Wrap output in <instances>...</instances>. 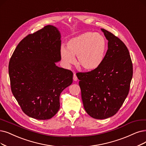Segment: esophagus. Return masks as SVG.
<instances>
[{"mask_svg": "<svg viewBox=\"0 0 146 146\" xmlns=\"http://www.w3.org/2000/svg\"><path fill=\"white\" fill-rule=\"evenodd\" d=\"M73 80H74V81H76L78 80V78H77V75H76V74H74V76H73Z\"/></svg>", "mask_w": 146, "mask_h": 146, "instance_id": "esophagus-1", "label": "esophagus"}]
</instances>
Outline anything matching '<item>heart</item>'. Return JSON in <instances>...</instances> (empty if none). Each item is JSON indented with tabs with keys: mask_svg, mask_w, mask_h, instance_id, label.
<instances>
[{
	"mask_svg": "<svg viewBox=\"0 0 146 146\" xmlns=\"http://www.w3.org/2000/svg\"><path fill=\"white\" fill-rule=\"evenodd\" d=\"M107 47V40L102 35L86 32L69 39L67 47L62 46L60 55L66 66L75 63V56H77L78 64L81 68L92 71L102 64Z\"/></svg>",
	"mask_w": 146,
	"mask_h": 146,
	"instance_id": "heart-1",
	"label": "heart"
}]
</instances>
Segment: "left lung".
<instances>
[{
    "mask_svg": "<svg viewBox=\"0 0 146 146\" xmlns=\"http://www.w3.org/2000/svg\"><path fill=\"white\" fill-rule=\"evenodd\" d=\"M108 40V50L98 68L77 76L84 108L96 119L116 114L129 93L132 78V63L125 44L106 29H101Z\"/></svg>",
    "mask_w": 146,
    "mask_h": 146,
    "instance_id": "left-lung-1",
    "label": "left lung"
}]
</instances>
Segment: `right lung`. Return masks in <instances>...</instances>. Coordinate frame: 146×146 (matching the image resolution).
I'll return each instance as SVG.
<instances>
[{
    "label": "right lung",
    "instance_id": "obj_1",
    "mask_svg": "<svg viewBox=\"0 0 146 146\" xmlns=\"http://www.w3.org/2000/svg\"><path fill=\"white\" fill-rule=\"evenodd\" d=\"M61 35L52 25L30 34L17 46L9 63L13 94L23 111L50 119L60 108V95L72 83L73 73L59 68Z\"/></svg>",
    "mask_w": 146,
    "mask_h": 146
}]
</instances>
